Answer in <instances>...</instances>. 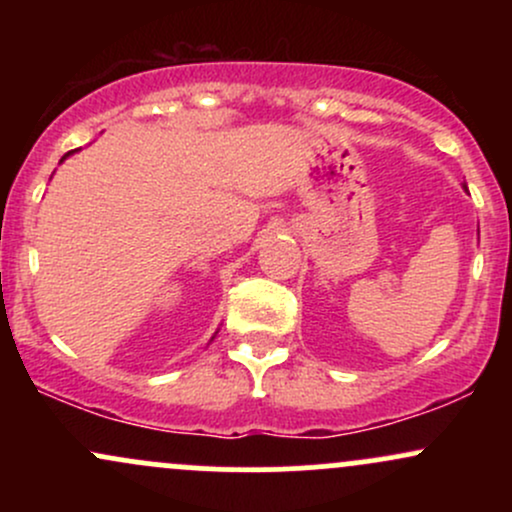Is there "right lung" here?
<instances>
[{
	"label": "right lung",
	"mask_w": 512,
	"mask_h": 512,
	"mask_svg": "<svg viewBox=\"0 0 512 512\" xmlns=\"http://www.w3.org/2000/svg\"><path fill=\"white\" fill-rule=\"evenodd\" d=\"M72 154H74V151H69V154H64V156H62V161H64V158H67V156H72ZM62 161H60V163H62ZM211 339H214V337H211Z\"/></svg>",
	"instance_id": "add662e5"
}]
</instances>
